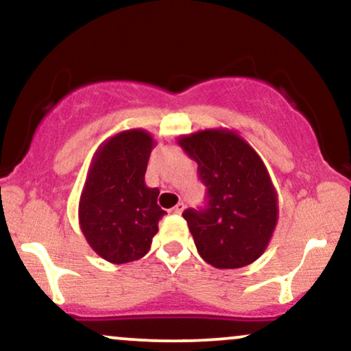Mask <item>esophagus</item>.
Masks as SVG:
<instances>
[{"mask_svg": "<svg viewBox=\"0 0 351 351\" xmlns=\"http://www.w3.org/2000/svg\"><path fill=\"white\" fill-rule=\"evenodd\" d=\"M184 210V202H178V204L175 206V208L171 209L173 214H181Z\"/></svg>", "mask_w": 351, "mask_h": 351, "instance_id": "34e87169", "label": "esophagus"}]
</instances>
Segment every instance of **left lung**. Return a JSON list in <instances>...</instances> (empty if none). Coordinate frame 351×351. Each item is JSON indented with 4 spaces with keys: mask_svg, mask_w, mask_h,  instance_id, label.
Wrapping results in <instances>:
<instances>
[{
    "mask_svg": "<svg viewBox=\"0 0 351 351\" xmlns=\"http://www.w3.org/2000/svg\"><path fill=\"white\" fill-rule=\"evenodd\" d=\"M178 143L206 186L204 208L183 213L201 258L221 269L253 263L278 221L276 189L263 160L229 129L199 130Z\"/></svg>",
    "mask_w": 351,
    "mask_h": 351,
    "instance_id": "obj_1",
    "label": "left lung"
}]
</instances>
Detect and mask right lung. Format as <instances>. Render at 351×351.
<instances>
[{
  "label": "right lung",
  "instance_id": "obj_1",
  "mask_svg": "<svg viewBox=\"0 0 351 351\" xmlns=\"http://www.w3.org/2000/svg\"><path fill=\"white\" fill-rule=\"evenodd\" d=\"M154 137L142 129L108 138L93 157L78 206L80 227L101 258L129 263L150 250L165 210L145 184Z\"/></svg>",
  "mask_w": 351,
  "mask_h": 351
}]
</instances>
